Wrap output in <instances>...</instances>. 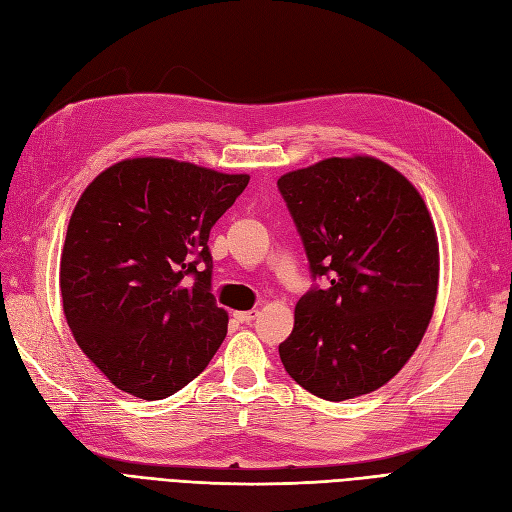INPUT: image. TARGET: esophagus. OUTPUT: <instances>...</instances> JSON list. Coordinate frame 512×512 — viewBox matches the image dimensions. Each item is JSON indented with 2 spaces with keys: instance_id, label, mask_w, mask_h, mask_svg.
Instances as JSON below:
<instances>
[{
  "instance_id": "1",
  "label": "esophagus",
  "mask_w": 512,
  "mask_h": 512,
  "mask_svg": "<svg viewBox=\"0 0 512 512\" xmlns=\"http://www.w3.org/2000/svg\"><path fill=\"white\" fill-rule=\"evenodd\" d=\"M258 316V310H241V312H234V319L239 323H252Z\"/></svg>"
}]
</instances>
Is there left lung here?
<instances>
[{"label":"left lung","mask_w":512,"mask_h":512,"mask_svg":"<svg viewBox=\"0 0 512 512\" xmlns=\"http://www.w3.org/2000/svg\"><path fill=\"white\" fill-rule=\"evenodd\" d=\"M314 278L280 344L303 390L370 394L403 368L431 323L439 284L435 224L418 189L381 159L331 157L278 178Z\"/></svg>","instance_id":"left-lung-1"}]
</instances>
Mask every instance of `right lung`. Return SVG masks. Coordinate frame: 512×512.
<instances>
[{
  "label": "right lung",
  "instance_id": "add662e5",
  "mask_svg": "<svg viewBox=\"0 0 512 512\" xmlns=\"http://www.w3.org/2000/svg\"><path fill=\"white\" fill-rule=\"evenodd\" d=\"M250 183L187 161L114 163L81 193L60 260L66 323L118 390L172 396L228 331L211 293L209 234Z\"/></svg>",
  "mask_w": 512,
  "mask_h": 512
}]
</instances>
